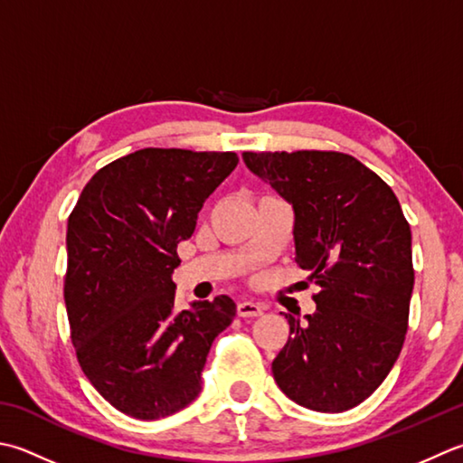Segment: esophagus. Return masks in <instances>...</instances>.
<instances>
[{
	"instance_id": "obj_1",
	"label": "esophagus",
	"mask_w": 463,
	"mask_h": 463,
	"mask_svg": "<svg viewBox=\"0 0 463 463\" xmlns=\"http://www.w3.org/2000/svg\"><path fill=\"white\" fill-rule=\"evenodd\" d=\"M237 313L239 317H244V319H247V317H259L262 315V307L252 301H241L237 303Z\"/></svg>"
}]
</instances>
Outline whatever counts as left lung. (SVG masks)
Segmentation results:
<instances>
[{
	"label": "left lung",
	"mask_w": 463,
	"mask_h": 463,
	"mask_svg": "<svg viewBox=\"0 0 463 463\" xmlns=\"http://www.w3.org/2000/svg\"><path fill=\"white\" fill-rule=\"evenodd\" d=\"M247 168L293 206L295 260L321 287L273 377L288 400L339 413L365 402L400 357L413 291L411 231L382 178L341 152H244Z\"/></svg>",
	"instance_id": "obj_1"
}]
</instances>
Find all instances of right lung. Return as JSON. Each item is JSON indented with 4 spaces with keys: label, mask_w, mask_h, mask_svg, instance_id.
<instances>
[{
    "label": "right lung",
    "mask_w": 463,
    "mask_h": 463,
    "mask_svg": "<svg viewBox=\"0 0 463 463\" xmlns=\"http://www.w3.org/2000/svg\"><path fill=\"white\" fill-rule=\"evenodd\" d=\"M234 152L144 148L99 168L68 219L63 298L84 375L136 420L184 410L203 389L216 335L237 315L231 297L175 307L176 247L237 168Z\"/></svg>",
    "instance_id": "1"
}]
</instances>
